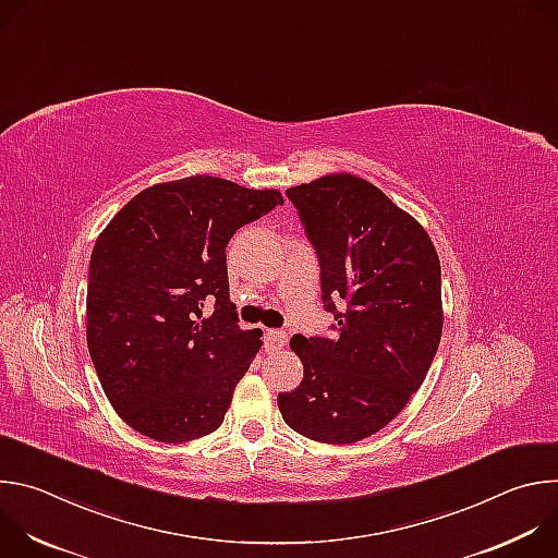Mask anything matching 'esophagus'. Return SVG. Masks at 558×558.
<instances>
[{
	"mask_svg": "<svg viewBox=\"0 0 558 558\" xmlns=\"http://www.w3.org/2000/svg\"><path fill=\"white\" fill-rule=\"evenodd\" d=\"M265 342H267V351H280L287 344V333L278 329H269L265 336Z\"/></svg>",
	"mask_w": 558,
	"mask_h": 558,
	"instance_id": "34e87169",
	"label": "esophagus"
}]
</instances>
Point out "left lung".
Instances as JSON below:
<instances>
[{
    "label": "left lung",
    "mask_w": 558,
    "mask_h": 558,
    "mask_svg": "<svg viewBox=\"0 0 558 558\" xmlns=\"http://www.w3.org/2000/svg\"><path fill=\"white\" fill-rule=\"evenodd\" d=\"M320 258L336 336L291 338L300 386L278 395L295 433L353 444L420 390L441 340V267L428 231L379 187L336 172L287 190Z\"/></svg>",
    "instance_id": "obj_1"
}]
</instances>
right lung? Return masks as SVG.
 <instances>
[{"mask_svg":"<svg viewBox=\"0 0 558 558\" xmlns=\"http://www.w3.org/2000/svg\"><path fill=\"white\" fill-rule=\"evenodd\" d=\"M276 205L278 190L198 174L138 192L99 233L88 351L112 409L141 435L183 444L222 424L263 347L260 329L238 327L225 247Z\"/></svg>","mask_w":558,"mask_h":558,"instance_id":"obj_1","label":"right lung"}]
</instances>
